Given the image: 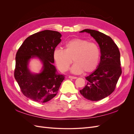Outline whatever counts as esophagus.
I'll return each mask as SVG.
<instances>
[{
  "label": "esophagus",
  "instance_id": "34e87169",
  "mask_svg": "<svg viewBox=\"0 0 134 134\" xmlns=\"http://www.w3.org/2000/svg\"><path fill=\"white\" fill-rule=\"evenodd\" d=\"M69 78H70V79H76L77 78L76 76H69Z\"/></svg>",
  "mask_w": 134,
  "mask_h": 134
}]
</instances>
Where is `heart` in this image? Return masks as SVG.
I'll list each match as a JSON object with an SVG mask.
<instances>
[{
	"mask_svg": "<svg viewBox=\"0 0 134 134\" xmlns=\"http://www.w3.org/2000/svg\"><path fill=\"white\" fill-rule=\"evenodd\" d=\"M100 56V48L94 42L83 38H74L67 42L64 50L56 48L53 58L59 69L66 71L72 60L75 63L71 68L72 73L80 74L83 71L87 73L98 66Z\"/></svg>",
	"mask_w": 134,
	"mask_h": 134,
	"instance_id": "b5f03b06",
	"label": "heart"
}]
</instances>
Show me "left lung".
Segmentation results:
<instances>
[{"instance_id": "1", "label": "left lung", "mask_w": 134, "mask_h": 134, "mask_svg": "<svg viewBox=\"0 0 134 134\" xmlns=\"http://www.w3.org/2000/svg\"><path fill=\"white\" fill-rule=\"evenodd\" d=\"M80 32L90 34L100 47L101 56L98 67L86 77V86L80 91L84 98L97 101L106 98L115 90L122 73L120 52L113 40L102 32L90 29Z\"/></svg>"}]
</instances>
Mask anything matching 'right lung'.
Masks as SVG:
<instances>
[{"mask_svg":"<svg viewBox=\"0 0 134 134\" xmlns=\"http://www.w3.org/2000/svg\"><path fill=\"white\" fill-rule=\"evenodd\" d=\"M59 32L44 30L28 37L15 56L14 75L24 96L37 102H48L57 94L64 76L56 74L53 52L61 42ZM37 56L43 63L40 74L32 75L27 69L28 61Z\"/></svg>","mask_w":134,"mask_h":134,"instance_id":"add662e5","label":"right lung"}]
</instances>
